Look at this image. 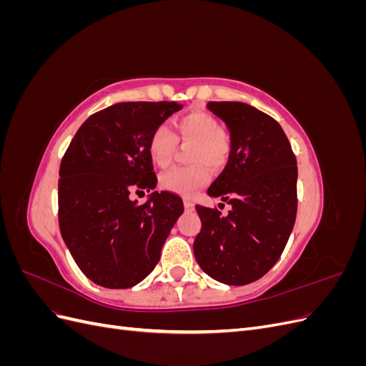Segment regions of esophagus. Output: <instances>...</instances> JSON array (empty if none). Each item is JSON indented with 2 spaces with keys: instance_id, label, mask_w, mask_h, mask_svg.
<instances>
[{
  "instance_id": "obj_1",
  "label": "esophagus",
  "mask_w": 366,
  "mask_h": 366,
  "mask_svg": "<svg viewBox=\"0 0 366 366\" xmlns=\"http://www.w3.org/2000/svg\"><path fill=\"white\" fill-rule=\"evenodd\" d=\"M183 203H184V209H186V210H194L195 204H194L192 200H189V198H184Z\"/></svg>"
}]
</instances>
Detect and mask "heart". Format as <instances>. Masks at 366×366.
Listing matches in <instances>:
<instances>
[{"instance_id": "obj_1", "label": "heart", "mask_w": 366, "mask_h": 366, "mask_svg": "<svg viewBox=\"0 0 366 366\" xmlns=\"http://www.w3.org/2000/svg\"><path fill=\"white\" fill-rule=\"evenodd\" d=\"M177 139L189 149V166H179L160 177V184L166 191L184 197L194 195L209 182L207 164L219 168L226 163L230 152V136L224 128H219L218 120L204 112H192L174 120ZM175 136L164 125L154 128L148 142L151 160L160 168H166L174 157Z\"/></svg>"}]
</instances>
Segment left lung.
Returning a JSON list of instances; mask_svg holds the SVG:
<instances>
[{"mask_svg":"<svg viewBox=\"0 0 366 366\" xmlns=\"http://www.w3.org/2000/svg\"><path fill=\"white\" fill-rule=\"evenodd\" d=\"M230 131V156L207 194L232 209L195 206L202 230L194 254L210 278L246 285L280 259L295 226L297 164L281 125L242 102H207Z\"/></svg>","mask_w":366,"mask_h":366,"instance_id":"left-lung-1","label":"left lung"}]
</instances>
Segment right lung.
<instances>
[{"label": "right lung", "instance_id": "obj_1", "mask_svg": "<svg viewBox=\"0 0 366 366\" xmlns=\"http://www.w3.org/2000/svg\"><path fill=\"white\" fill-rule=\"evenodd\" d=\"M177 102H120L88 117L65 151L58 184L61 235L77 267L107 289H129L156 267L183 202L152 192L143 204L129 192L157 184L148 142L182 109Z\"/></svg>", "mask_w": 366, "mask_h": 366}]
</instances>
